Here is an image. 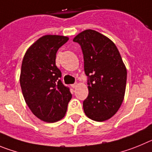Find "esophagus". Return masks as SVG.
Segmentation results:
<instances>
[{"instance_id": "1", "label": "esophagus", "mask_w": 152, "mask_h": 152, "mask_svg": "<svg viewBox=\"0 0 152 152\" xmlns=\"http://www.w3.org/2000/svg\"><path fill=\"white\" fill-rule=\"evenodd\" d=\"M76 86H77V83H74V84L71 85V87H72V88H76Z\"/></svg>"}]
</instances>
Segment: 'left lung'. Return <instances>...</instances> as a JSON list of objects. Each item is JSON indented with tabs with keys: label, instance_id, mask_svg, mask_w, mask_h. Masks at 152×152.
Here are the masks:
<instances>
[{
	"label": "left lung",
	"instance_id": "obj_1",
	"mask_svg": "<svg viewBox=\"0 0 152 152\" xmlns=\"http://www.w3.org/2000/svg\"><path fill=\"white\" fill-rule=\"evenodd\" d=\"M73 42L81 46L88 76L85 113L98 122L108 120L119 110L125 95L127 73L120 52L111 40L95 30H85Z\"/></svg>",
	"mask_w": 152,
	"mask_h": 152
}]
</instances>
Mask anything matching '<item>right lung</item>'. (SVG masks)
<instances>
[{"instance_id":"1","label":"right lung","mask_w":152,"mask_h":152,"mask_svg":"<svg viewBox=\"0 0 152 152\" xmlns=\"http://www.w3.org/2000/svg\"><path fill=\"white\" fill-rule=\"evenodd\" d=\"M69 40L61 35H45L27 50L22 63L20 86L31 111L40 120L54 123L66 114L72 98L56 66L58 49Z\"/></svg>"}]
</instances>
